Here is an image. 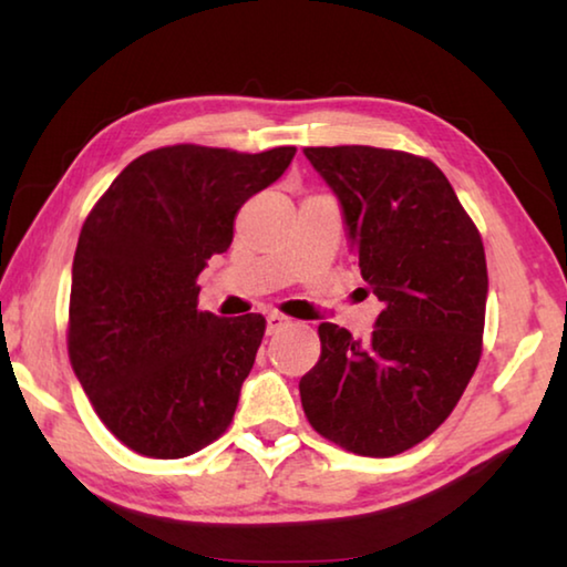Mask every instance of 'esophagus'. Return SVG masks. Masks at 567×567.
<instances>
[{
    "instance_id": "obj_1",
    "label": "esophagus",
    "mask_w": 567,
    "mask_h": 567,
    "mask_svg": "<svg viewBox=\"0 0 567 567\" xmlns=\"http://www.w3.org/2000/svg\"><path fill=\"white\" fill-rule=\"evenodd\" d=\"M287 324H290V318H285V315H280V312L267 315V332H270V334L280 332L282 328H287Z\"/></svg>"
}]
</instances>
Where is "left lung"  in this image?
<instances>
[{"label":"left lung","instance_id":"8db88e82","mask_svg":"<svg viewBox=\"0 0 567 567\" xmlns=\"http://www.w3.org/2000/svg\"><path fill=\"white\" fill-rule=\"evenodd\" d=\"M305 157L338 195L362 280L382 302L368 340L320 324V360L300 380L305 415L354 455L405 453L443 425L480 362L483 239L427 157L364 145Z\"/></svg>","mask_w":567,"mask_h":567}]
</instances>
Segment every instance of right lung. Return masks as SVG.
Here are the masks:
<instances>
[{
  "mask_svg": "<svg viewBox=\"0 0 567 567\" xmlns=\"http://www.w3.org/2000/svg\"><path fill=\"white\" fill-rule=\"evenodd\" d=\"M295 152L152 150L84 219L66 348L94 412L134 453L187 457L233 422L265 318L197 310V275L227 252L239 207L280 179Z\"/></svg>",
  "mask_w": 567,
  "mask_h": 567,
  "instance_id": "1",
  "label": "right lung"
}]
</instances>
